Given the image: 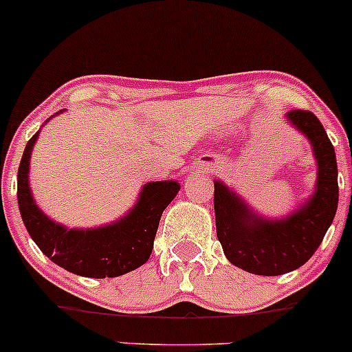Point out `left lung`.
Instances as JSON below:
<instances>
[{
  "instance_id": "1",
  "label": "left lung",
  "mask_w": 352,
  "mask_h": 352,
  "mask_svg": "<svg viewBox=\"0 0 352 352\" xmlns=\"http://www.w3.org/2000/svg\"><path fill=\"white\" fill-rule=\"evenodd\" d=\"M285 118L309 139L317 161L315 191L298 208L283 219H266L226 183L213 181L217 237L223 254L234 266L259 276H280L303 266L338 212V162L327 132L311 111L292 110Z\"/></svg>"
}]
</instances>
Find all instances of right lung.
Returning a JSON list of instances; mask_svg holds the SVG:
<instances>
[{
    "instance_id": "right-lung-1",
    "label": "right lung",
    "mask_w": 352,
    "mask_h": 352,
    "mask_svg": "<svg viewBox=\"0 0 352 352\" xmlns=\"http://www.w3.org/2000/svg\"><path fill=\"white\" fill-rule=\"evenodd\" d=\"M38 133L41 130L28 140L21 155L16 191L21 220L38 249L57 266L86 278L122 276L146 264L159 220L179 191V183L173 179L146 183L139 200L122 219L95 229H67L38 208L30 191L28 169Z\"/></svg>"
}]
</instances>
